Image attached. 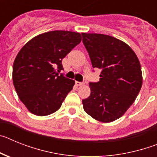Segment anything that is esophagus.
Masks as SVG:
<instances>
[{
    "mask_svg": "<svg viewBox=\"0 0 157 157\" xmlns=\"http://www.w3.org/2000/svg\"><path fill=\"white\" fill-rule=\"evenodd\" d=\"M75 85L78 86H82L84 85V82H78L76 81L75 82Z\"/></svg>",
    "mask_w": 157,
    "mask_h": 157,
    "instance_id": "obj_1",
    "label": "esophagus"
}]
</instances>
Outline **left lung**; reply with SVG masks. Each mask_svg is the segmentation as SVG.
<instances>
[{
	"instance_id": "obj_1",
	"label": "left lung",
	"mask_w": 157,
	"mask_h": 157,
	"mask_svg": "<svg viewBox=\"0 0 157 157\" xmlns=\"http://www.w3.org/2000/svg\"><path fill=\"white\" fill-rule=\"evenodd\" d=\"M94 68L101 70L100 81L90 82V95L82 100L92 118L110 123L121 117L135 101L142 86L138 58L125 42L101 34L82 33Z\"/></svg>"
}]
</instances>
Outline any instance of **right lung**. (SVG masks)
I'll return each mask as SVG.
<instances>
[{"label":"right lung","mask_w":157,"mask_h":157,"mask_svg":"<svg viewBox=\"0 0 157 157\" xmlns=\"http://www.w3.org/2000/svg\"><path fill=\"white\" fill-rule=\"evenodd\" d=\"M82 41L79 33L53 30L36 36L20 49L13 63L12 79L20 101L36 116L61 107L75 81L58 72L62 59Z\"/></svg>","instance_id":"add662e5"}]
</instances>
